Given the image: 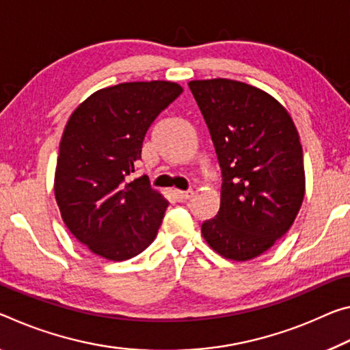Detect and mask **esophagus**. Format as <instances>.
<instances>
[{"label":"esophagus","instance_id":"34e87169","mask_svg":"<svg viewBox=\"0 0 350 350\" xmlns=\"http://www.w3.org/2000/svg\"><path fill=\"white\" fill-rule=\"evenodd\" d=\"M173 195H174V198L177 199V201L182 202V201H187V199H190L193 196V190H187V191L174 190Z\"/></svg>","mask_w":350,"mask_h":350}]
</instances>
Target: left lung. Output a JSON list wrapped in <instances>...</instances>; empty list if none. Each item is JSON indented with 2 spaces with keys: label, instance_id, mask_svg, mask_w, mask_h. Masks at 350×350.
<instances>
[{
  "label": "left lung",
  "instance_id": "obj_1",
  "mask_svg": "<svg viewBox=\"0 0 350 350\" xmlns=\"http://www.w3.org/2000/svg\"><path fill=\"white\" fill-rule=\"evenodd\" d=\"M221 170V202L202 237L226 258L246 262L295 221L305 193L302 146L291 116L245 82L191 81Z\"/></svg>",
  "mask_w": 350,
  "mask_h": 350
}]
</instances>
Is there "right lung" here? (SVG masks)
<instances>
[{
    "label": "right lung",
    "instance_id": "obj_1",
    "mask_svg": "<svg viewBox=\"0 0 350 350\" xmlns=\"http://www.w3.org/2000/svg\"><path fill=\"white\" fill-rule=\"evenodd\" d=\"M182 93L168 81L124 82L88 96L65 126L54 193L64 223L93 254L113 262L151 245L168 201L146 176L129 180L146 132Z\"/></svg>",
    "mask_w": 350,
    "mask_h": 350
}]
</instances>
